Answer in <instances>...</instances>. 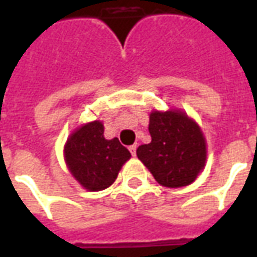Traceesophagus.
<instances>
[{"label": "esophagus", "mask_w": 257, "mask_h": 257, "mask_svg": "<svg viewBox=\"0 0 257 257\" xmlns=\"http://www.w3.org/2000/svg\"><path fill=\"white\" fill-rule=\"evenodd\" d=\"M136 149H138V146L136 145H132V146H129V151H131V154L132 156H136Z\"/></svg>", "instance_id": "obj_1"}]
</instances>
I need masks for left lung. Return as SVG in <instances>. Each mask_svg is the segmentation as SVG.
<instances>
[{"label":"left lung","instance_id":"left-lung-1","mask_svg":"<svg viewBox=\"0 0 257 257\" xmlns=\"http://www.w3.org/2000/svg\"><path fill=\"white\" fill-rule=\"evenodd\" d=\"M151 142L136 154L158 183L169 189L189 186L204 171L206 140L193 118L180 108L153 110L149 122Z\"/></svg>","mask_w":257,"mask_h":257}]
</instances>
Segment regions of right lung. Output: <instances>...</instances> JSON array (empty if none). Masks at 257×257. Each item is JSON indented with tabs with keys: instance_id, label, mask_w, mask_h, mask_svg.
<instances>
[{
	"instance_id": "1",
	"label": "right lung",
	"mask_w": 257,
	"mask_h": 257,
	"mask_svg": "<svg viewBox=\"0 0 257 257\" xmlns=\"http://www.w3.org/2000/svg\"><path fill=\"white\" fill-rule=\"evenodd\" d=\"M64 162L77 182L88 191L110 187L131 153L117 138H104L103 122L96 119L75 128L63 149Z\"/></svg>"
}]
</instances>
